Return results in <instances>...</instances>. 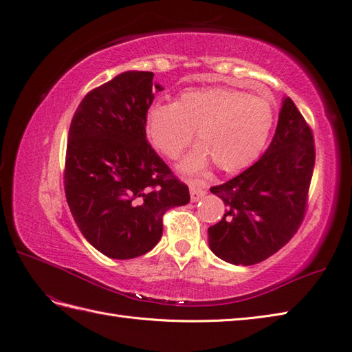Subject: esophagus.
<instances>
[{
  "instance_id": "34e87169",
  "label": "esophagus",
  "mask_w": 352,
  "mask_h": 352,
  "mask_svg": "<svg viewBox=\"0 0 352 352\" xmlns=\"http://www.w3.org/2000/svg\"><path fill=\"white\" fill-rule=\"evenodd\" d=\"M188 186H190V196L191 201H197L206 196V190L200 186L199 181L196 179H188Z\"/></svg>"
}]
</instances>
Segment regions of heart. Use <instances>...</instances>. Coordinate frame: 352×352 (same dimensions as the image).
Returning a JSON list of instances; mask_svg holds the SVG:
<instances>
[{
    "label": "heart",
    "instance_id": "b5f03b06",
    "mask_svg": "<svg viewBox=\"0 0 352 352\" xmlns=\"http://www.w3.org/2000/svg\"><path fill=\"white\" fill-rule=\"evenodd\" d=\"M274 126L269 100L231 87L188 89L174 104H156L147 112V134L156 149L177 160L196 130L199 146L183 168L197 173L210 160L235 173L257 160Z\"/></svg>",
    "mask_w": 352,
    "mask_h": 352
}]
</instances>
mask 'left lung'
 Instances as JSON below:
<instances>
[{
	"instance_id": "8db88e82",
	"label": "left lung",
	"mask_w": 352,
	"mask_h": 352,
	"mask_svg": "<svg viewBox=\"0 0 352 352\" xmlns=\"http://www.w3.org/2000/svg\"><path fill=\"white\" fill-rule=\"evenodd\" d=\"M316 149L313 131L291 98L265 155L240 175L210 187L226 210L209 228V247L232 265L263 262L285 245L307 210Z\"/></svg>"
}]
</instances>
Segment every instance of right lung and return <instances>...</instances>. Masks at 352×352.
Returning a JSON list of instances; mask_svg holds the SVG:
<instances>
[{"label":"right lung","mask_w":352,"mask_h":352,"mask_svg":"<svg viewBox=\"0 0 352 352\" xmlns=\"http://www.w3.org/2000/svg\"><path fill=\"white\" fill-rule=\"evenodd\" d=\"M152 80L151 72L118 74L90 90L70 124L67 203L86 240L111 258L151 252L162 236L165 212L190 201L188 187L146 139Z\"/></svg>","instance_id":"obj_1"}]
</instances>
